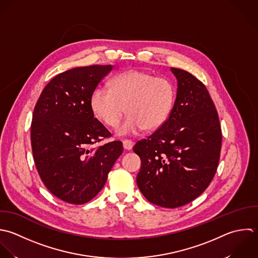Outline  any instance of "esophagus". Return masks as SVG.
<instances>
[{"instance_id": "esophagus-1", "label": "esophagus", "mask_w": 258, "mask_h": 258, "mask_svg": "<svg viewBox=\"0 0 258 258\" xmlns=\"http://www.w3.org/2000/svg\"><path fill=\"white\" fill-rule=\"evenodd\" d=\"M122 145H123V148H124L125 150L130 151V150H132L133 147H134V142L131 141V140H124V141H122Z\"/></svg>"}]
</instances>
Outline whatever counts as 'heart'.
Instances as JSON below:
<instances>
[{
  "label": "heart",
  "mask_w": 258,
  "mask_h": 258,
  "mask_svg": "<svg viewBox=\"0 0 258 258\" xmlns=\"http://www.w3.org/2000/svg\"><path fill=\"white\" fill-rule=\"evenodd\" d=\"M174 101L172 82L161 76L127 70L114 76L110 87L98 86L91 99L95 114L108 126L115 127L125 108L128 114L119 125V135H134L162 125L168 118Z\"/></svg>",
  "instance_id": "heart-1"
}]
</instances>
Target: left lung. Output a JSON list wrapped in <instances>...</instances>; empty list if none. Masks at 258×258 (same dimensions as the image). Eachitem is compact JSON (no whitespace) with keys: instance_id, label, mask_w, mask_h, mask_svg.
Masks as SVG:
<instances>
[{"instance_id":"8db88e82","label":"left lung","mask_w":258,"mask_h":258,"mask_svg":"<svg viewBox=\"0 0 258 258\" xmlns=\"http://www.w3.org/2000/svg\"><path fill=\"white\" fill-rule=\"evenodd\" d=\"M177 97L166 121L134 152L142 161L139 189L151 203L178 208L200 196L213 180L222 132L215 104L204 83L190 72L171 68Z\"/></svg>"}]
</instances>
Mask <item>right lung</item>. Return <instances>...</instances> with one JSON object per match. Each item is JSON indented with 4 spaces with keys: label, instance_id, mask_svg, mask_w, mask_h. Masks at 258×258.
Here are the masks:
<instances>
[{
    "label": "right lung",
    "instance_id": "1",
    "mask_svg": "<svg viewBox=\"0 0 258 258\" xmlns=\"http://www.w3.org/2000/svg\"><path fill=\"white\" fill-rule=\"evenodd\" d=\"M111 65L77 67L56 75L43 89L33 112L31 145L46 188L60 200L81 205L103 188L122 154V143L94 116L91 99Z\"/></svg>",
    "mask_w": 258,
    "mask_h": 258
}]
</instances>
